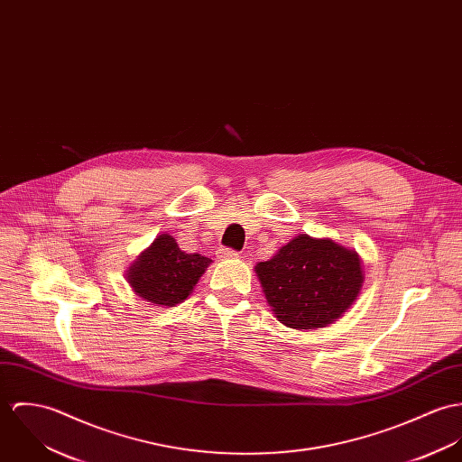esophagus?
I'll use <instances>...</instances> for the list:
<instances>
[{
    "mask_svg": "<svg viewBox=\"0 0 462 462\" xmlns=\"http://www.w3.org/2000/svg\"><path fill=\"white\" fill-rule=\"evenodd\" d=\"M237 252L236 250H230V248H219L217 250V256L219 258H237Z\"/></svg>",
    "mask_w": 462,
    "mask_h": 462,
    "instance_id": "1",
    "label": "esophagus"
}]
</instances>
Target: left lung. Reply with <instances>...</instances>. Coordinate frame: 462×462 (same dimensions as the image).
<instances>
[{
	"instance_id": "8db88e82",
	"label": "left lung",
	"mask_w": 462,
	"mask_h": 462,
	"mask_svg": "<svg viewBox=\"0 0 462 462\" xmlns=\"http://www.w3.org/2000/svg\"><path fill=\"white\" fill-rule=\"evenodd\" d=\"M255 271L269 307L294 329L331 324L353 305L363 283L358 254L307 234L256 263Z\"/></svg>"
}]
</instances>
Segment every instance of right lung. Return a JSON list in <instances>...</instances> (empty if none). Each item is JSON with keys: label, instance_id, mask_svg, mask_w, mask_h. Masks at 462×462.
<instances>
[{"label": "right lung", "instance_id": "obj_1", "mask_svg": "<svg viewBox=\"0 0 462 462\" xmlns=\"http://www.w3.org/2000/svg\"><path fill=\"white\" fill-rule=\"evenodd\" d=\"M208 263L210 258L182 252L171 236L162 234L131 265L127 278L140 298L155 307H173L191 294Z\"/></svg>", "mask_w": 462, "mask_h": 462}]
</instances>
